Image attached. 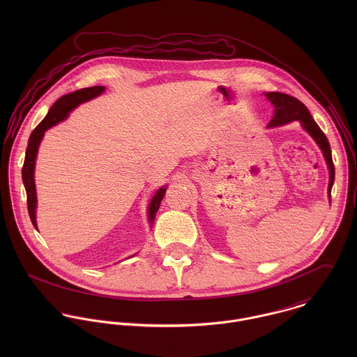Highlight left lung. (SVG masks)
<instances>
[{
    "label": "left lung",
    "instance_id": "left-lung-1",
    "mask_svg": "<svg viewBox=\"0 0 357 357\" xmlns=\"http://www.w3.org/2000/svg\"><path fill=\"white\" fill-rule=\"evenodd\" d=\"M265 96L275 107L273 118L268 123V128L282 126V125L290 123L293 121H300L303 128L312 136V139L316 142V144L320 147L321 153L324 155L328 172H330L328 197H330V201H331V188H333V184H334L335 169H334V163H333L331 149H330V144H328V140H327L326 135L321 132V129L313 121V118H312V115H310V112L306 108L304 102H300L298 99H296L290 95L280 93V92H269V93H265Z\"/></svg>",
    "mask_w": 357,
    "mask_h": 357
}]
</instances>
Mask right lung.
<instances>
[{
	"instance_id": "right-lung-1",
	"label": "right lung",
	"mask_w": 357,
	"mask_h": 357,
	"mask_svg": "<svg viewBox=\"0 0 357 357\" xmlns=\"http://www.w3.org/2000/svg\"><path fill=\"white\" fill-rule=\"evenodd\" d=\"M104 89H105L104 86H91V88L79 89V91H75L73 93H68V95L60 98L52 105L47 116L41 121V123L30 135L26 156H24V163H23V169H22V178H23V184L26 188V194H27L29 215H30V220H31L33 225L36 227V229H37V221H36L37 192H36V183H34V167H36V159H37L40 143H41L45 132L52 126H54L56 123L64 121L68 116V114L71 112V109H74L77 105H79L82 102L98 98L99 95H102ZM165 192H166V187L159 188L155 192L150 206H149V220H150L151 227H153L156 211L165 197Z\"/></svg>"
}]
</instances>
